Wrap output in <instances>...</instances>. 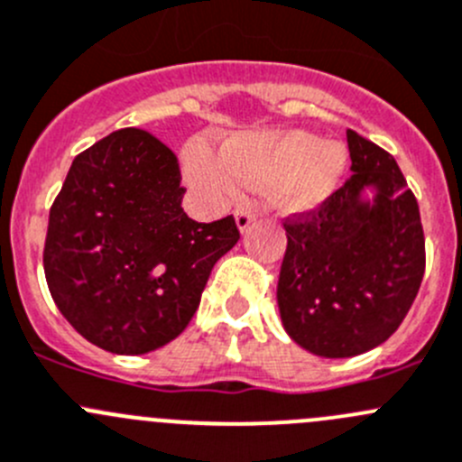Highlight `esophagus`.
<instances>
[{
	"instance_id": "obj_1",
	"label": "esophagus",
	"mask_w": 462,
	"mask_h": 462,
	"mask_svg": "<svg viewBox=\"0 0 462 462\" xmlns=\"http://www.w3.org/2000/svg\"><path fill=\"white\" fill-rule=\"evenodd\" d=\"M257 218V214H254V209H250L248 205H244V208L236 209V226H239L241 232H245L250 227V223Z\"/></svg>"
}]
</instances>
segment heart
<instances>
[{
  "mask_svg": "<svg viewBox=\"0 0 462 462\" xmlns=\"http://www.w3.org/2000/svg\"><path fill=\"white\" fill-rule=\"evenodd\" d=\"M187 176L214 199H227L236 185H271L286 209H309L331 194L345 167V151L304 131L245 133L223 142L218 155L191 146Z\"/></svg>",
  "mask_w": 462,
  "mask_h": 462,
  "instance_id": "heart-1",
  "label": "heart"
}]
</instances>
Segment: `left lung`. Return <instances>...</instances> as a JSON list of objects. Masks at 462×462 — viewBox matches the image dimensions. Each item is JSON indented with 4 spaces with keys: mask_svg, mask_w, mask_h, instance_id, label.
<instances>
[{
    "mask_svg": "<svg viewBox=\"0 0 462 462\" xmlns=\"http://www.w3.org/2000/svg\"><path fill=\"white\" fill-rule=\"evenodd\" d=\"M352 176L316 209L284 218L277 282L284 329L329 359L364 355L391 338L424 277V230L395 158L347 131ZM378 187L374 206L360 191Z\"/></svg>",
    "mask_w": 462,
    "mask_h": 462,
    "instance_id": "obj_1",
    "label": "left lung"
}]
</instances>
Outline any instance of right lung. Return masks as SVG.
<instances>
[{
    "label": "right lung",
    "mask_w": 462,
    "mask_h": 462,
    "mask_svg": "<svg viewBox=\"0 0 462 462\" xmlns=\"http://www.w3.org/2000/svg\"><path fill=\"white\" fill-rule=\"evenodd\" d=\"M176 153L122 128L76 155L49 209L44 277L69 325L115 355L176 338L214 263L239 241L235 217L199 223L182 209Z\"/></svg>",
    "instance_id": "add662e5"
}]
</instances>
